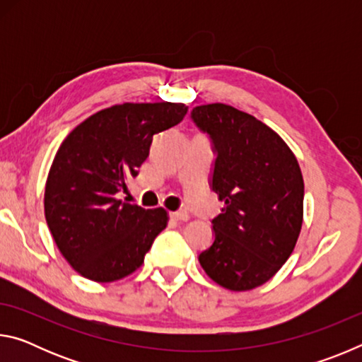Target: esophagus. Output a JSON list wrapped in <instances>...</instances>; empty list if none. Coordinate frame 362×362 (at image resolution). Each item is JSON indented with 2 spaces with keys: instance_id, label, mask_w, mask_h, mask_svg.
Wrapping results in <instances>:
<instances>
[{
  "instance_id": "esophagus-1",
  "label": "esophagus",
  "mask_w": 362,
  "mask_h": 362,
  "mask_svg": "<svg viewBox=\"0 0 362 362\" xmlns=\"http://www.w3.org/2000/svg\"><path fill=\"white\" fill-rule=\"evenodd\" d=\"M170 218L174 220H187L188 218V212L187 211H175V212H170Z\"/></svg>"
}]
</instances>
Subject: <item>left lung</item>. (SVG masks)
Returning a JSON list of instances; mask_svg holds the SVG:
<instances>
[{"mask_svg": "<svg viewBox=\"0 0 362 362\" xmlns=\"http://www.w3.org/2000/svg\"><path fill=\"white\" fill-rule=\"evenodd\" d=\"M216 153L212 192L223 203L214 241L198 255L225 289L267 283L289 259L303 222V177L289 146L267 124L225 103L192 110Z\"/></svg>", "mask_w": 362, "mask_h": 362, "instance_id": "8db88e82", "label": "left lung"}]
</instances>
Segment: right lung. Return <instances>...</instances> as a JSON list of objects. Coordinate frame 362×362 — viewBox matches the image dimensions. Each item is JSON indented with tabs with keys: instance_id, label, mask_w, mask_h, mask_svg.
<instances>
[{
	"instance_id": "1",
	"label": "right lung",
	"mask_w": 362,
	"mask_h": 362,
	"mask_svg": "<svg viewBox=\"0 0 362 362\" xmlns=\"http://www.w3.org/2000/svg\"><path fill=\"white\" fill-rule=\"evenodd\" d=\"M183 103H122L89 116L60 145L49 170L45 216L66 262L97 283L136 272L168 225L163 207L119 199L156 134L179 124Z\"/></svg>"
}]
</instances>
